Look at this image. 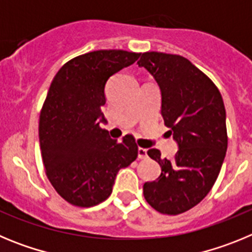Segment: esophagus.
<instances>
[{"label": "esophagus", "instance_id": "1", "mask_svg": "<svg viewBox=\"0 0 252 252\" xmlns=\"http://www.w3.org/2000/svg\"><path fill=\"white\" fill-rule=\"evenodd\" d=\"M137 157H139V159H146L148 158V151H146V149L139 148V150H137Z\"/></svg>", "mask_w": 252, "mask_h": 252}]
</instances>
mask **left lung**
Returning <instances> with one entry per match:
<instances>
[{"mask_svg": "<svg viewBox=\"0 0 252 252\" xmlns=\"http://www.w3.org/2000/svg\"><path fill=\"white\" fill-rule=\"evenodd\" d=\"M161 91V116L179 150L171 160L158 149L148 155L161 174L144 184V197L162 215H180L197 206L217 180L227 150L226 110L222 95L188 59L158 51L142 53L137 62Z\"/></svg>", "mask_w": 252, "mask_h": 252, "instance_id": "8db88e82", "label": "left lung"}]
</instances>
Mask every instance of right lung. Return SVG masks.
I'll list each match as a JSON object with an SVG mask.
<instances>
[{"mask_svg": "<svg viewBox=\"0 0 252 252\" xmlns=\"http://www.w3.org/2000/svg\"><path fill=\"white\" fill-rule=\"evenodd\" d=\"M139 57L126 50L91 51L66 62L51 82L40 112V149L49 182L72 206L106 201L120 169L137 158L132 135L117 141L99 124L106 121L108 78Z\"/></svg>", "mask_w": 252, "mask_h": 252, "instance_id": "add662e5", "label": "right lung"}]
</instances>
